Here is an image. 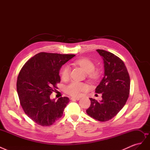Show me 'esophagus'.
Instances as JSON below:
<instances>
[{"instance_id":"1","label":"esophagus","mask_w":150,"mask_h":150,"mask_svg":"<svg viewBox=\"0 0 150 150\" xmlns=\"http://www.w3.org/2000/svg\"><path fill=\"white\" fill-rule=\"evenodd\" d=\"M79 98H78V97H77V98H75V97H72L71 98V100H79Z\"/></svg>"}]
</instances>
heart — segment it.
Wrapping results in <instances>:
<instances>
[{
  "label": "heart",
  "mask_w": 150,
  "mask_h": 150,
  "mask_svg": "<svg viewBox=\"0 0 150 150\" xmlns=\"http://www.w3.org/2000/svg\"><path fill=\"white\" fill-rule=\"evenodd\" d=\"M76 63L80 66L84 71L87 72L88 77L91 79L96 80L99 78L100 72L98 69H94V63L89 59L83 58L77 60ZM70 69L68 66H64L61 71V78L62 79H67L69 76ZM88 89V86L84 83L78 82V81H72V82L66 86V92L68 94L72 96H78L83 92Z\"/></svg>",
  "instance_id": "b5f03b06"
}]
</instances>
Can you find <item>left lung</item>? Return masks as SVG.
Masks as SVG:
<instances>
[{"label":"left lung","instance_id":"1","mask_svg":"<svg viewBox=\"0 0 150 150\" xmlns=\"http://www.w3.org/2000/svg\"><path fill=\"white\" fill-rule=\"evenodd\" d=\"M96 51L103 58L104 73L95 92L102 94V100L97 101L89 98L91 106L86 112L96 120L106 121L115 116L125 105L129 97L130 78L121 59L104 50Z\"/></svg>","mask_w":150,"mask_h":150}]
</instances>
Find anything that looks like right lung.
Returning <instances> with one entry per match:
<instances>
[{
  "instance_id": "obj_1",
  "label": "right lung",
  "mask_w": 150,
  "mask_h": 150,
  "mask_svg": "<svg viewBox=\"0 0 150 150\" xmlns=\"http://www.w3.org/2000/svg\"><path fill=\"white\" fill-rule=\"evenodd\" d=\"M74 54L40 52L27 62L17 81V91L25 114L36 123L49 126L62 117L69 102L67 97L57 101L50 95L60 83L59 71Z\"/></svg>"
}]
</instances>
